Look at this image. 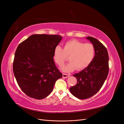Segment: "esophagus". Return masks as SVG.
<instances>
[{
  "label": "esophagus",
  "mask_w": 124,
  "mask_h": 124,
  "mask_svg": "<svg viewBox=\"0 0 124 124\" xmlns=\"http://www.w3.org/2000/svg\"><path fill=\"white\" fill-rule=\"evenodd\" d=\"M69 76H70V74H65V73H63L62 74L63 78H68Z\"/></svg>",
  "instance_id": "34e87169"
}]
</instances>
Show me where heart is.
<instances>
[{
	"label": "heart",
	"mask_w": 124,
	"mask_h": 124,
	"mask_svg": "<svg viewBox=\"0 0 124 124\" xmlns=\"http://www.w3.org/2000/svg\"><path fill=\"white\" fill-rule=\"evenodd\" d=\"M95 54V48L92 43L77 40L67 42L63 49L56 46L53 52V59L59 66H62L69 57L70 62L61 68L63 72H72L77 68L80 70L85 68L92 62Z\"/></svg>",
	"instance_id": "obj_1"
}]
</instances>
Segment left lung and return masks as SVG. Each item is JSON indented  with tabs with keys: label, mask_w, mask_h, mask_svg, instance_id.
I'll list each match as a JSON object with an SVG mask.
<instances>
[{
	"label": "left lung",
	"mask_w": 124,
	"mask_h": 124,
	"mask_svg": "<svg viewBox=\"0 0 124 124\" xmlns=\"http://www.w3.org/2000/svg\"><path fill=\"white\" fill-rule=\"evenodd\" d=\"M86 38L95 46V56L86 68L73 75L77 78V83L69 88L71 93L80 99L89 98L99 91L108 77L109 69L106 47L95 38Z\"/></svg>",
	"instance_id": "1"
}]
</instances>
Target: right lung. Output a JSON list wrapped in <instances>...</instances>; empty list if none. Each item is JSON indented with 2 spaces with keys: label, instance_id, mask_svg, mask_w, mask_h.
I'll return each instance as SVG.
<instances>
[{
  "label": "right lung",
  "instance_id": "1",
  "mask_svg": "<svg viewBox=\"0 0 124 124\" xmlns=\"http://www.w3.org/2000/svg\"><path fill=\"white\" fill-rule=\"evenodd\" d=\"M62 37L32 35L21 43L15 53L13 70L17 83L26 95L42 99L52 92L62 77L53 59L54 48Z\"/></svg>",
  "mask_w": 124,
  "mask_h": 124
}]
</instances>
